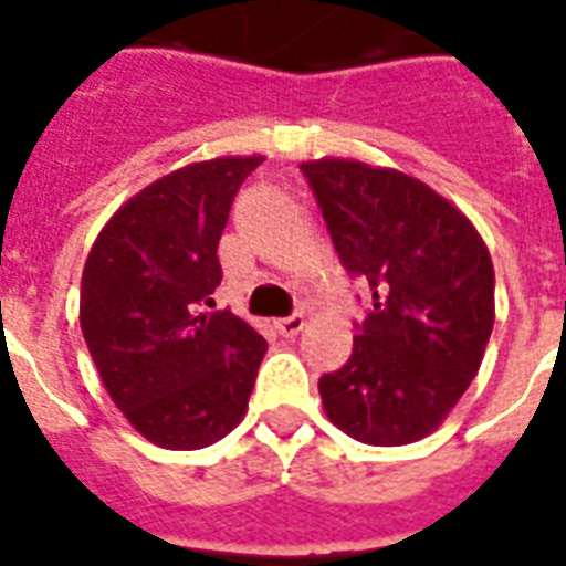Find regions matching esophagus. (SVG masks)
Listing matches in <instances>:
<instances>
[{
	"label": "esophagus",
	"mask_w": 566,
	"mask_h": 566,
	"mask_svg": "<svg viewBox=\"0 0 566 566\" xmlns=\"http://www.w3.org/2000/svg\"><path fill=\"white\" fill-rule=\"evenodd\" d=\"M304 313H292V316L286 318H277L274 325H277V331L283 334V337H295V334H301V328H304Z\"/></svg>",
	"instance_id": "obj_1"
}]
</instances>
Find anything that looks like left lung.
Here are the masks:
<instances>
[{"label": "left lung", "mask_w": 566, "mask_h": 566, "mask_svg": "<svg viewBox=\"0 0 566 566\" xmlns=\"http://www.w3.org/2000/svg\"><path fill=\"white\" fill-rule=\"evenodd\" d=\"M348 277L373 292L352 358L318 379L334 427L409 444L478 376L495 322V271L469 218L432 187L358 160L301 164Z\"/></svg>", "instance_id": "1"}]
</instances>
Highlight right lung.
Instances as JSON below:
<instances>
[{
	"mask_svg": "<svg viewBox=\"0 0 566 566\" xmlns=\"http://www.w3.org/2000/svg\"><path fill=\"white\" fill-rule=\"evenodd\" d=\"M262 157L190 164L118 208L88 253L80 325L125 418L160 448L197 450L244 418L268 343L214 310L218 244Z\"/></svg>",
	"mask_w": 566,
	"mask_h": 566,
	"instance_id": "right-lung-1",
	"label": "right lung"
}]
</instances>
